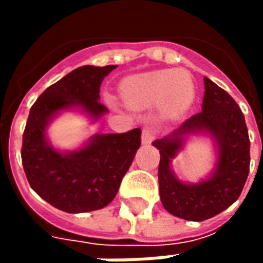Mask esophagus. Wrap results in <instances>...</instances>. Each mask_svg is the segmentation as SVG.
Here are the masks:
<instances>
[{
    "mask_svg": "<svg viewBox=\"0 0 263 263\" xmlns=\"http://www.w3.org/2000/svg\"><path fill=\"white\" fill-rule=\"evenodd\" d=\"M155 137V132L152 131V128H149V126H145L142 129V143L143 145H149V143L154 141Z\"/></svg>",
    "mask_w": 263,
    "mask_h": 263,
    "instance_id": "obj_1",
    "label": "esophagus"
}]
</instances>
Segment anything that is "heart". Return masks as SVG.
<instances>
[{
    "label": "heart",
    "instance_id": "heart-1",
    "mask_svg": "<svg viewBox=\"0 0 263 263\" xmlns=\"http://www.w3.org/2000/svg\"><path fill=\"white\" fill-rule=\"evenodd\" d=\"M121 94L135 108L162 107L171 115L183 114L194 100V83L184 70H151L125 77Z\"/></svg>",
    "mask_w": 263,
    "mask_h": 263
}]
</instances>
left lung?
Segmentation results:
<instances>
[{"instance_id":"8db88e82","label":"left lung","mask_w":263,"mask_h":263,"mask_svg":"<svg viewBox=\"0 0 263 263\" xmlns=\"http://www.w3.org/2000/svg\"><path fill=\"white\" fill-rule=\"evenodd\" d=\"M193 135L212 138L217 160L205 179L187 183L176 176L171 160ZM152 145L160 154V201L171 214L187 221H204L238 200L249 173L248 129L235 100L214 81L204 77L201 111Z\"/></svg>"}]
</instances>
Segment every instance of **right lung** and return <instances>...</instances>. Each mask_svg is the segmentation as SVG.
I'll use <instances>...</instances> for the list:
<instances>
[{"label":"right lung","mask_w":263,"mask_h":263,"mask_svg":"<svg viewBox=\"0 0 263 263\" xmlns=\"http://www.w3.org/2000/svg\"><path fill=\"white\" fill-rule=\"evenodd\" d=\"M117 66H81L48 87L29 111L22 139V165L31 187L56 209L87 213L108 205L141 146V129L96 134L74 151H59L48 126L63 111L76 109L92 122L107 114L100 86Z\"/></svg>","instance_id":"add662e5"}]
</instances>
